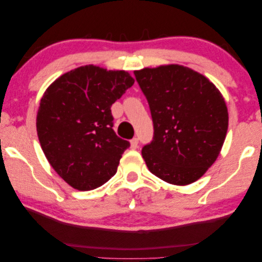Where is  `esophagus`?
<instances>
[{"instance_id":"1","label":"esophagus","mask_w":262,"mask_h":262,"mask_svg":"<svg viewBox=\"0 0 262 262\" xmlns=\"http://www.w3.org/2000/svg\"><path fill=\"white\" fill-rule=\"evenodd\" d=\"M130 144H131V148H132V149L138 148V138H134V139H132V140L130 141Z\"/></svg>"}]
</instances>
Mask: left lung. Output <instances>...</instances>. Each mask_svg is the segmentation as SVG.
Segmentation results:
<instances>
[{
	"mask_svg": "<svg viewBox=\"0 0 262 262\" xmlns=\"http://www.w3.org/2000/svg\"><path fill=\"white\" fill-rule=\"evenodd\" d=\"M151 110L154 136L141 151L149 171L187 186L203 177L220 156L229 113L218 88L182 65L135 71Z\"/></svg>",
	"mask_w": 262,
	"mask_h": 262,
	"instance_id": "8db88e82",
	"label": "left lung"
}]
</instances>
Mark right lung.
<instances>
[{
  "instance_id": "1",
  "label": "right lung",
  "mask_w": 262,
  "mask_h": 262,
  "mask_svg": "<svg viewBox=\"0 0 262 262\" xmlns=\"http://www.w3.org/2000/svg\"><path fill=\"white\" fill-rule=\"evenodd\" d=\"M135 79L125 71L87 65L49 85L37 114V135L46 159L74 189H96L114 177L130 146L113 130L111 105Z\"/></svg>"
}]
</instances>
